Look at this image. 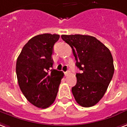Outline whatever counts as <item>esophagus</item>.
<instances>
[{
  "label": "esophagus",
  "instance_id": "obj_1",
  "mask_svg": "<svg viewBox=\"0 0 127 127\" xmlns=\"http://www.w3.org/2000/svg\"><path fill=\"white\" fill-rule=\"evenodd\" d=\"M68 74H69V71H66V72H64V75H65V76L68 75Z\"/></svg>",
  "mask_w": 127,
  "mask_h": 127
}]
</instances>
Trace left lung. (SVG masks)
<instances>
[{
    "label": "left lung",
    "mask_w": 127,
    "mask_h": 127,
    "mask_svg": "<svg viewBox=\"0 0 127 127\" xmlns=\"http://www.w3.org/2000/svg\"><path fill=\"white\" fill-rule=\"evenodd\" d=\"M62 39L73 50L77 83L72 87L76 102L83 107L94 106L102 99L114 71L113 58L109 49L95 37L86 35H62Z\"/></svg>",
    "instance_id": "8db88e82"
}]
</instances>
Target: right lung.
Instances as JSON below:
<instances>
[{
  "label": "right lung",
  "mask_w": 127,
  "mask_h": 127,
  "mask_svg": "<svg viewBox=\"0 0 127 127\" xmlns=\"http://www.w3.org/2000/svg\"><path fill=\"white\" fill-rule=\"evenodd\" d=\"M58 34L44 33L30 39L19 55L16 73L21 92L28 101L46 108L56 99L64 73L52 69V54Z\"/></svg>",
  "instance_id": "1"
}]
</instances>
